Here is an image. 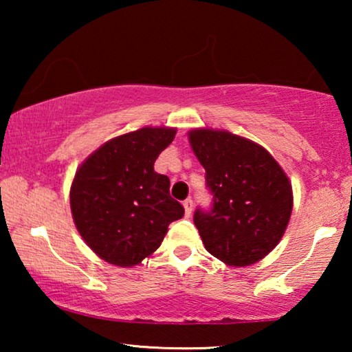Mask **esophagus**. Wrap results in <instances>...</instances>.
Returning <instances> with one entry per match:
<instances>
[{
	"mask_svg": "<svg viewBox=\"0 0 352 352\" xmlns=\"http://www.w3.org/2000/svg\"><path fill=\"white\" fill-rule=\"evenodd\" d=\"M184 210H186V216L189 218V216L192 214V210H194V201H192V199H187L184 200Z\"/></svg>",
	"mask_w": 352,
	"mask_h": 352,
	"instance_id": "esophagus-1",
	"label": "esophagus"
}]
</instances>
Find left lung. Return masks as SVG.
I'll use <instances>...</instances> for the list:
<instances>
[{
  "label": "left lung",
  "mask_w": 352,
  "mask_h": 352,
  "mask_svg": "<svg viewBox=\"0 0 352 352\" xmlns=\"http://www.w3.org/2000/svg\"><path fill=\"white\" fill-rule=\"evenodd\" d=\"M213 206L194 223L206 252L234 267L258 263L280 242L293 208L292 184L266 148L219 129H192Z\"/></svg>",
  "instance_id": "obj_1"
}]
</instances>
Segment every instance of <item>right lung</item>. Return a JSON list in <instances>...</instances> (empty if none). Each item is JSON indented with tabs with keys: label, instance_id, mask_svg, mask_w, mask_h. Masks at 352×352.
Listing matches in <instances>:
<instances>
[{
	"label": "right lung",
	"instance_id": "1",
	"mask_svg": "<svg viewBox=\"0 0 352 352\" xmlns=\"http://www.w3.org/2000/svg\"><path fill=\"white\" fill-rule=\"evenodd\" d=\"M175 128L146 126L110 139L76 170L70 208L86 245L104 261L131 267L160 247L168 226L184 216L170 179L153 170Z\"/></svg>",
	"mask_w": 352,
	"mask_h": 352
}]
</instances>
